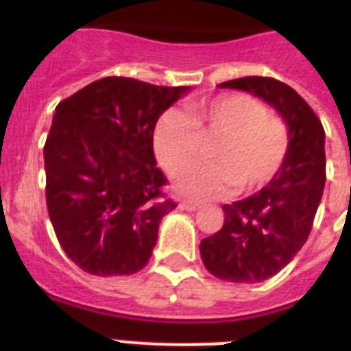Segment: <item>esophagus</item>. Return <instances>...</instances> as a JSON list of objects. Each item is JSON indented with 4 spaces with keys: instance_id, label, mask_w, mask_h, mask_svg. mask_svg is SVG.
Listing matches in <instances>:
<instances>
[{
    "instance_id": "34e87169",
    "label": "esophagus",
    "mask_w": 351,
    "mask_h": 351,
    "mask_svg": "<svg viewBox=\"0 0 351 351\" xmlns=\"http://www.w3.org/2000/svg\"><path fill=\"white\" fill-rule=\"evenodd\" d=\"M180 208L187 209V211H197V209H200V204L193 202V200H182Z\"/></svg>"
}]
</instances>
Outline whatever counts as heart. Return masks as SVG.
Returning a JSON list of instances; mask_svg holds the SVG:
<instances>
[{
	"label": "heart",
	"instance_id": "b5f03b06",
	"mask_svg": "<svg viewBox=\"0 0 351 351\" xmlns=\"http://www.w3.org/2000/svg\"><path fill=\"white\" fill-rule=\"evenodd\" d=\"M215 139L212 162L183 172L196 161L202 141ZM288 123L269 114L261 100L233 93L200 101L186 117L165 112L154 129V153L176 189L197 200L222 197L231 189L255 191L266 186L289 153Z\"/></svg>",
	"mask_w": 351,
	"mask_h": 351
}]
</instances>
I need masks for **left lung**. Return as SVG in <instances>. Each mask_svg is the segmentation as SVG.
Here are the masks:
<instances>
[{"mask_svg":"<svg viewBox=\"0 0 351 351\" xmlns=\"http://www.w3.org/2000/svg\"><path fill=\"white\" fill-rule=\"evenodd\" d=\"M220 87L253 93L277 109L289 127V153L261 191L224 204V226L200 242L206 269L228 282H262L277 275L310 237L326 182L324 127L289 85L245 76Z\"/></svg>","mask_w":351,"mask_h":351,"instance_id":"obj_1","label":"left lung"}]
</instances>
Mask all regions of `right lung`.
Instances as JSON below:
<instances>
[{
    "label": "right lung",
    "instance_id": "obj_1",
    "mask_svg": "<svg viewBox=\"0 0 351 351\" xmlns=\"http://www.w3.org/2000/svg\"><path fill=\"white\" fill-rule=\"evenodd\" d=\"M187 90L109 76L58 104L43 147L47 211L84 271L132 275L151 258L160 220L176 208L156 167L154 127Z\"/></svg>",
    "mask_w": 351,
    "mask_h": 351
}]
</instances>
